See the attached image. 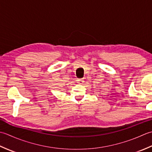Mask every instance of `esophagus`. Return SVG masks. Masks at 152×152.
Wrapping results in <instances>:
<instances>
[{
	"label": "esophagus",
	"mask_w": 152,
	"mask_h": 152,
	"mask_svg": "<svg viewBox=\"0 0 152 152\" xmlns=\"http://www.w3.org/2000/svg\"><path fill=\"white\" fill-rule=\"evenodd\" d=\"M77 81L79 83V84L82 85V84H83V83H84V80H83V79H78L77 80Z\"/></svg>",
	"instance_id": "obj_1"
}]
</instances>
